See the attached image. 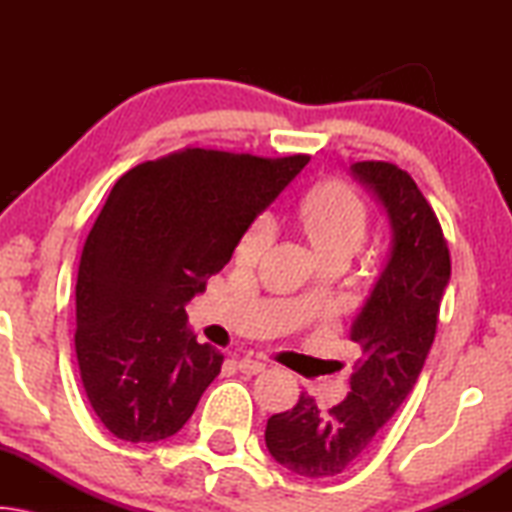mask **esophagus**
<instances>
[{
	"mask_svg": "<svg viewBox=\"0 0 512 512\" xmlns=\"http://www.w3.org/2000/svg\"><path fill=\"white\" fill-rule=\"evenodd\" d=\"M237 368L241 372H246V375H259V372L266 370V363L264 361H257V359H250V357H244L237 361Z\"/></svg>",
	"mask_w": 512,
	"mask_h": 512,
	"instance_id": "esophagus-1",
	"label": "esophagus"
}]
</instances>
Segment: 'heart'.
Here are the masks:
<instances>
[{
    "mask_svg": "<svg viewBox=\"0 0 512 512\" xmlns=\"http://www.w3.org/2000/svg\"><path fill=\"white\" fill-rule=\"evenodd\" d=\"M291 223L309 241L320 262L345 264L357 253L368 232V207L350 185L341 180L316 183L302 194L291 210ZM271 241L268 221L250 223L237 241L235 259L253 266Z\"/></svg>",
    "mask_w": 512,
    "mask_h": 512,
    "instance_id": "b5f03b06",
    "label": "heart"
}]
</instances>
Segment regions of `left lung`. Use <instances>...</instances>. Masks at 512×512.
Returning a JSON list of instances; mask_svg holds the SVG:
<instances>
[{
	"label": "left lung",
	"mask_w": 512,
	"mask_h": 512,
	"mask_svg": "<svg viewBox=\"0 0 512 512\" xmlns=\"http://www.w3.org/2000/svg\"><path fill=\"white\" fill-rule=\"evenodd\" d=\"M352 173L384 205L393 250L350 329L361 357L354 363L348 397L320 411L314 397L302 393L291 411L266 422L271 456L309 479L341 474L375 447L384 424L418 381L452 273L438 216L409 173L379 160L354 162Z\"/></svg>",
	"instance_id": "obj_1"
}]
</instances>
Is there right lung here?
<instances>
[{
    "mask_svg": "<svg viewBox=\"0 0 512 512\" xmlns=\"http://www.w3.org/2000/svg\"><path fill=\"white\" fill-rule=\"evenodd\" d=\"M307 162L185 149L112 187L83 246L74 334L85 395L112 436L155 443L192 418L223 354L196 341L185 305Z\"/></svg>",
    "mask_w": 512,
    "mask_h": 512,
    "instance_id": "1",
    "label": "right lung"
}]
</instances>
